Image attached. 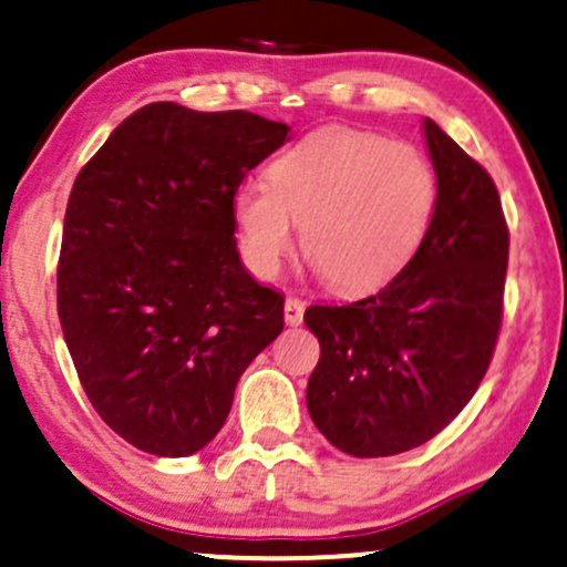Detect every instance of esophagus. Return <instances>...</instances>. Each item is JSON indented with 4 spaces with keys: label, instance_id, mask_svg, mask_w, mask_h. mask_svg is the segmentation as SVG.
<instances>
[{
    "label": "esophagus",
    "instance_id": "obj_1",
    "mask_svg": "<svg viewBox=\"0 0 567 567\" xmlns=\"http://www.w3.org/2000/svg\"><path fill=\"white\" fill-rule=\"evenodd\" d=\"M303 301L301 298H288V301H285V322L288 324H292V328H296V324H301L303 322Z\"/></svg>",
    "mask_w": 567,
    "mask_h": 567
}]
</instances>
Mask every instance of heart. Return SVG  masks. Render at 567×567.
Listing matches in <instances>:
<instances>
[{
    "instance_id": "heart-1",
    "label": "heart",
    "mask_w": 567,
    "mask_h": 567,
    "mask_svg": "<svg viewBox=\"0 0 567 567\" xmlns=\"http://www.w3.org/2000/svg\"><path fill=\"white\" fill-rule=\"evenodd\" d=\"M437 210V175L410 143L324 127L271 162L269 184L231 197L239 250L258 277H277L298 245L341 292L379 290L413 261Z\"/></svg>"
}]
</instances>
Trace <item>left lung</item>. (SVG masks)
Returning <instances> with one entry per match:
<instances>
[{"mask_svg": "<svg viewBox=\"0 0 567 567\" xmlns=\"http://www.w3.org/2000/svg\"><path fill=\"white\" fill-rule=\"evenodd\" d=\"M437 173L426 239L386 288L303 315L320 341L306 408L338 451L405 453L442 432L477 392L504 315L509 231L483 165L424 120Z\"/></svg>", "mask_w": 567, "mask_h": 567, "instance_id": "8db88e82", "label": "left lung"}]
</instances>
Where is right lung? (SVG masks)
Returning <instances> with one entry per match:
<instances>
[{"label": "right lung", "mask_w": 567, "mask_h": 567, "mask_svg": "<svg viewBox=\"0 0 567 567\" xmlns=\"http://www.w3.org/2000/svg\"><path fill=\"white\" fill-rule=\"evenodd\" d=\"M290 127L148 103L71 188L58 317L84 394L143 453L181 458L224 426L285 298L239 261L231 197Z\"/></svg>", "instance_id": "add662e5"}]
</instances>
